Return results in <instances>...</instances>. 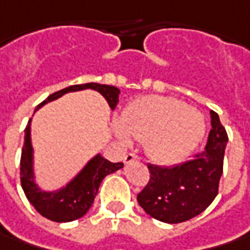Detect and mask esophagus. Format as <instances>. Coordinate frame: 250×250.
Wrapping results in <instances>:
<instances>
[{"label":"esophagus","mask_w":250,"mask_h":250,"mask_svg":"<svg viewBox=\"0 0 250 250\" xmlns=\"http://www.w3.org/2000/svg\"><path fill=\"white\" fill-rule=\"evenodd\" d=\"M137 161H138V157H137L136 154H127L125 157V165H128V164H131V162H137Z\"/></svg>","instance_id":"esophagus-1"}]
</instances>
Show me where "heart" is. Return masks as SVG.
Returning a JSON list of instances; mask_svg holds the SVG:
<instances>
[{
    "label": "heart",
    "mask_w": 250,
    "mask_h": 250,
    "mask_svg": "<svg viewBox=\"0 0 250 250\" xmlns=\"http://www.w3.org/2000/svg\"><path fill=\"white\" fill-rule=\"evenodd\" d=\"M114 134L123 146L131 138L146 141L148 158L159 165H175L189 155L204 134V119L180 99L162 95L137 98L125 107Z\"/></svg>",
    "instance_id": "1"
}]
</instances>
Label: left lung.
I'll use <instances>...</instances> for the list:
<instances>
[{"instance_id": "left-lung-1", "label": "left lung", "mask_w": 250, "mask_h": 250, "mask_svg": "<svg viewBox=\"0 0 250 250\" xmlns=\"http://www.w3.org/2000/svg\"><path fill=\"white\" fill-rule=\"evenodd\" d=\"M211 130L204 151L175 167L148 165L149 182L137 196L143 210L158 221L178 224L203 212L218 194L228 136L210 110Z\"/></svg>"}]
</instances>
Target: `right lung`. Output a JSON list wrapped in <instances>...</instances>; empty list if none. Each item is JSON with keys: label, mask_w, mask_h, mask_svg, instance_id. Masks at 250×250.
<instances>
[{"label": "right lung", "mask_w": 250, "mask_h": 250, "mask_svg": "<svg viewBox=\"0 0 250 250\" xmlns=\"http://www.w3.org/2000/svg\"><path fill=\"white\" fill-rule=\"evenodd\" d=\"M83 89H93L101 93L112 110L119 102V95H120L119 88L112 85H101V83L89 82L81 85H71L61 91L51 93L46 101L39 104L38 109L49 102L59 99L65 93L83 91ZM30 125H32V119L27 122L25 128V143L21 157V183L27 200L36 208V211L51 221L68 223L81 218L92 207L95 196L98 194L102 180L107 175L123 168V164L122 162L113 164L104 159L101 154H96L65 186L57 190H43L36 183V176H35Z\"/></svg>", "instance_id": "1"}]
</instances>
